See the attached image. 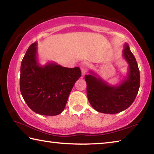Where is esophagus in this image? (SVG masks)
<instances>
[{"label":"esophagus","mask_w":154,"mask_h":154,"mask_svg":"<svg viewBox=\"0 0 154 154\" xmlns=\"http://www.w3.org/2000/svg\"><path fill=\"white\" fill-rule=\"evenodd\" d=\"M88 67V63L85 62H82L80 64V68H81V70H82V74H84L85 71H86V69Z\"/></svg>","instance_id":"1"}]
</instances>
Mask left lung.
I'll return each mask as SVG.
<instances>
[{
	"mask_svg": "<svg viewBox=\"0 0 154 154\" xmlns=\"http://www.w3.org/2000/svg\"><path fill=\"white\" fill-rule=\"evenodd\" d=\"M128 64L126 76L116 85H110L92 71L85 75L88 100L96 111L115 114L125 110L134 102L140 87V72L136 59L127 43L122 51Z\"/></svg>",
	"mask_w": 154,
	"mask_h": 154,
	"instance_id": "obj_1",
	"label": "left lung"
}]
</instances>
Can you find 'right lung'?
I'll use <instances>...</instances> for the list:
<instances>
[{
    "label": "right lung",
    "mask_w": 154,
    "mask_h": 154,
    "mask_svg": "<svg viewBox=\"0 0 154 154\" xmlns=\"http://www.w3.org/2000/svg\"><path fill=\"white\" fill-rule=\"evenodd\" d=\"M37 43L30 45L22 61L20 87L28 106L42 116H57L64 109L70 92L81 77L79 67L38 62Z\"/></svg>",
    "instance_id": "obj_1"
}]
</instances>
